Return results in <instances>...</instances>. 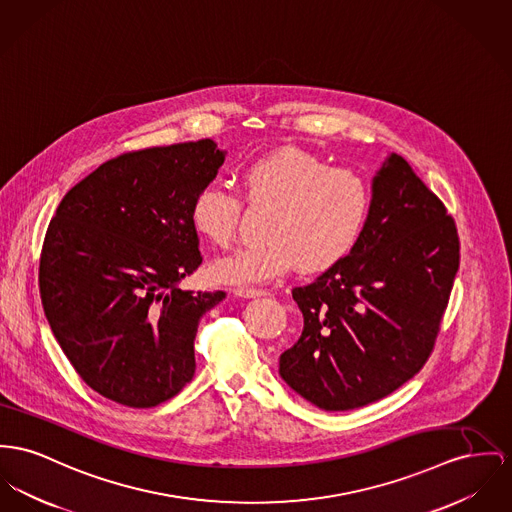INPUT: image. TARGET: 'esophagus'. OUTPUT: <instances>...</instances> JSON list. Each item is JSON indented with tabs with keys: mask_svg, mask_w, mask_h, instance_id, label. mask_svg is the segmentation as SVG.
<instances>
[{
	"mask_svg": "<svg viewBox=\"0 0 512 512\" xmlns=\"http://www.w3.org/2000/svg\"><path fill=\"white\" fill-rule=\"evenodd\" d=\"M237 297H244V299H256V297H268L270 291L266 289H254V287H237L233 291Z\"/></svg>",
	"mask_w": 512,
	"mask_h": 512,
	"instance_id": "obj_1",
	"label": "esophagus"
}]
</instances>
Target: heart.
Returning a JSON list of instances; mask_svg holds the SVG:
<instances>
[{
    "label": "heart",
    "instance_id": "heart-1",
    "mask_svg": "<svg viewBox=\"0 0 512 512\" xmlns=\"http://www.w3.org/2000/svg\"><path fill=\"white\" fill-rule=\"evenodd\" d=\"M240 194L270 209L262 244L244 246L211 266L227 285L264 283L299 264L301 272H326L340 264L361 237L371 211L367 180L347 167H330L301 149H279L244 167ZM239 198L205 186L190 207L192 229L213 246H227L239 223Z\"/></svg>",
    "mask_w": 512,
    "mask_h": 512
}]
</instances>
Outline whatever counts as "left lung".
I'll list each match as a JSON object with an SVG mask.
<instances>
[{
	"label": "left lung",
	"mask_w": 512,
	"mask_h": 512,
	"mask_svg": "<svg viewBox=\"0 0 512 512\" xmlns=\"http://www.w3.org/2000/svg\"><path fill=\"white\" fill-rule=\"evenodd\" d=\"M458 266L454 219L404 157L388 155L353 250L293 289L305 328L279 375L326 411L392 394L429 359Z\"/></svg>",
	"instance_id": "obj_1"
}]
</instances>
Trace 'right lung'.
Masks as SVG:
<instances>
[{"label":"right lung","instance_id":"obj_1","mask_svg":"<svg viewBox=\"0 0 512 512\" xmlns=\"http://www.w3.org/2000/svg\"><path fill=\"white\" fill-rule=\"evenodd\" d=\"M225 161L213 139L124 153L75 184L48 225L40 299L87 386L128 408L171 400L194 376L200 318L225 291H182L202 264L196 194Z\"/></svg>","mask_w":512,"mask_h":512}]
</instances>
